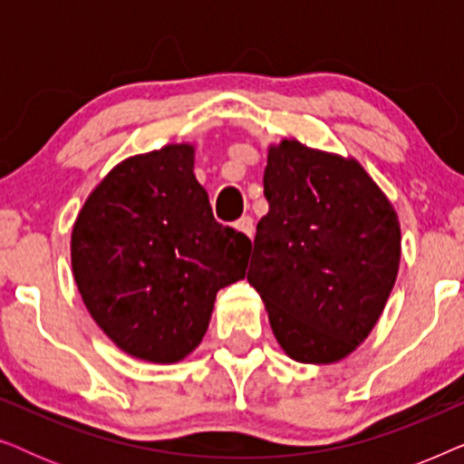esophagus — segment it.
I'll list each match as a JSON object with an SVG mask.
<instances>
[{
  "label": "esophagus",
  "mask_w": 464,
  "mask_h": 464,
  "mask_svg": "<svg viewBox=\"0 0 464 464\" xmlns=\"http://www.w3.org/2000/svg\"><path fill=\"white\" fill-rule=\"evenodd\" d=\"M234 227H237L238 232H243L245 237H249V238H253V234H256V224H253V219L249 218V215H246V218H240Z\"/></svg>",
  "instance_id": "esophagus-1"
}]
</instances>
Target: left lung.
I'll list each match as a JSON object with an SVG mask.
<instances>
[{
	"label": "left lung",
	"instance_id": "1",
	"mask_svg": "<svg viewBox=\"0 0 464 464\" xmlns=\"http://www.w3.org/2000/svg\"><path fill=\"white\" fill-rule=\"evenodd\" d=\"M264 194L270 208L246 281L287 357L338 363L370 335L395 287V207L359 160L297 139L268 148Z\"/></svg>",
	"mask_w": 464,
	"mask_h": 464
}]
</instances>
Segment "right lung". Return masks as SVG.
Segmentation results:
<instances>
[{
  "label": "right lung",
  "mask_w": 464,
  "mask_h": 464,
  "mask_svg": "<svg viewBox=\"0 0 464 464\" xmlns=\"http://www.w3.org/2000/svg\"><path fill=\"white\" fill-rule=\"evenodd\" d=\"M249 249L215 221L194 145L169 143L126 158L92 189L72 230V270L120 351L170 365L205 338L215 295L245 278Z\"/></svg>",
  "instance_id": "1"
}]
</instances>
